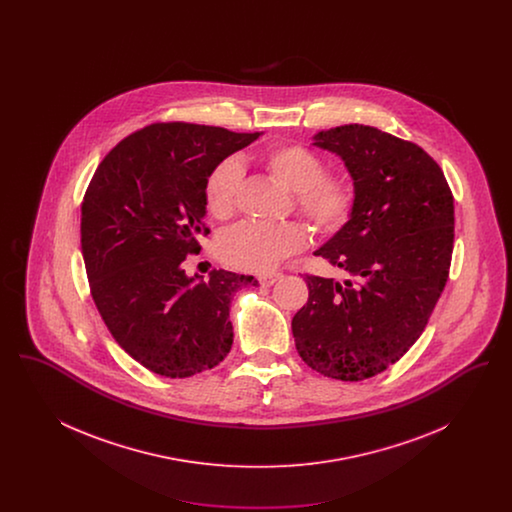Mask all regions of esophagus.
<instances>
[{
	"instance_id": "obj_1",
	"label": "esophagus",
	"mask_w": 512,
	"mask_h": 512,
	"mask_svg": "<svg viewBox=\"0 0 512 512\" xmlns=\"http://www.w3.org/2000/svg\"><path fill=\"white\" fill-rule=\"evenodd\" d=\"M280 276H282L280 272H274V274H265V276H261V278H259V282H261L263 286H272V284H274V282H276Z\"/></svg>"
}]
</instances>
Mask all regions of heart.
Instances as JSON below:
<instances>
[{"mask_svg":"<svg viewBox=\"0 0 512 512\" xmlns=\"http://www.w3.org/2000/svg\"><path fill=\"white\" fill-rule=\"evenodd\" d=\"M265 167L274 180L293 192L295 209L324 236L341 232L353 217L357 194L340 174H328L315 151L299 144L274 147L265 153ZM244 167L230 157L219 163L205 182V207L215 219L234 215L242 190ZM307 245V230L299 222L278 226L238 224L219 242L224 263L253 274H267Z\"/></svg>","mask_w":512,"mask_h":512,"instance_id":"heart-1","label":"heart"}]
</instances>
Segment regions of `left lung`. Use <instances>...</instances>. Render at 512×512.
Wrapping results in <instances>:
<instances>
[{
  "label": "left lung",
  "instance_id": "obj_1",
  "mask_svg": "<svg viewBox=\"0 0 512 512\" xmlns=\"http://www.w3.org/2000/svg\"><path fill=\"white\" fill-rule=\"evenodd\" d=\"M315 146L338 153L353 176V217L317 251L349 278L305 274L293 338L313 370L359 382L395 365L432 317L451 267L453 194L422 147L374 126L318 132Z\"/></svg>",
  "mask_w": 512,
  "mask_h": 512
}]
</instances>
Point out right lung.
Listing matches in <instances>:
<instances>
[{
    "mask_svg": "<svg viewBox=\"0 0 512 512\" xmlns=\"http://www.w3.org/2000/svg\"><path fill=\"white\" fill-rule=\"evenodd\" d=\"M261 132L153 122L113 147L82 201L80 244L90 293L111 336L147 370L188 378L224 361L230 303L253 276L211 270L194 282L182 263L205 226V182Z\"/></svg>",
    "mask_w": 512,
    "mask_h": 512,
    "instance_id": "1",
    "label": "right lung"
}]
</instances>
